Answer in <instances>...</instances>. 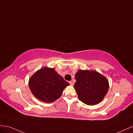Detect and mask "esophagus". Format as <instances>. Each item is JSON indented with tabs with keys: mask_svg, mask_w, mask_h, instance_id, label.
<instances>
[{
	"mask_svg": "<svg viewBox=\"0 0 133 133\" xmlns=\"http://www.w3.org/2000/svg\"><path fill=\"white\" fill-rule=\"evenodd\" d=\"M69 83H70V85H71V86H73V85H74V83H73L72 82V81H70Z\"/></svg>",
	"mask_w": 133,
	"mask_h": 133,
	"instance_id": "obj_1",
	"label": "esophagus"
}]
</instances>
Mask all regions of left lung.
Here are the masks:
<instances>
[{"instance_id":"1","label":"left lung","mask_w":133,"mask_h":133,"mask_svg":"<svg viewBox=\"0 0 133 133\" xmlns=\"http://www.w3.org/2000/svg\"><path fill=\"white\" fill-rule=\"evenodd\" d=\"M74 88L79 100L88 105H94L104 99L109 88V81L96 71L79 70L75 74Z\"/></svg>"}]
</instances>
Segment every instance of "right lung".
Here are the masks:
<instances>
[{"instance_id":"add662e5","label":"right lung","mask_w":133,"mask_h":133,"mask_svg":"<svg viewBox=\"0 0 133 133\" xmlns=\"http://www.w3.org/2000/svg\"><path fill=\"white\" fill-rule=\"evenodd\" d=\"M28 85L32 93L38 99L51 103L61 96L64 89L70 83L58 75L55 69L45 67L30 77Z\"/></svg>"}]
</instances>
